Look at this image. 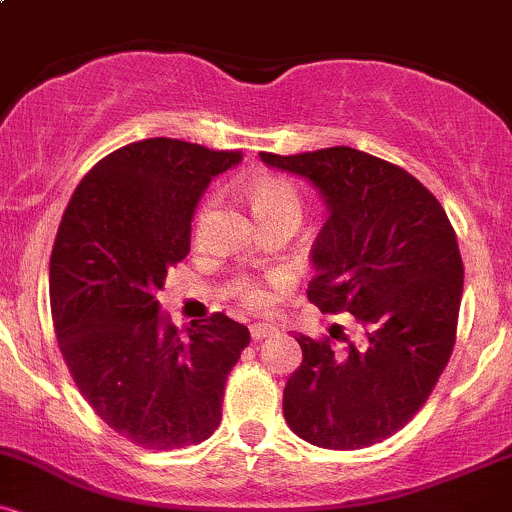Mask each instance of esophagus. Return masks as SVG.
<instances>
[{
  "mask_svg": "<svg viewBox=\"0 0 512 512\" xmlns=\"http://www.w3.org/2000/svg\"><path fill=\"white\" fill-rule=\"evenodd\" d=\"M272 332H274V327L267 325V322H255V325H250V337L255 339V342H260V339L269 337Z\"/></svg>",
  "mask_w": 512,
  "mask_h": 512,
  "instance_id": "esophagus-1",
  "label": "esophagus"
}]
</instances>
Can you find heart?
I'll list each match as a JSON object with an SVG mask.
<instances>
[{"instance_id":"obj_1","label":"heart","mask_w":512,"mask_h":512,"mask_svg":"<svg viewBox=\"0 0 512 512\" xmlns=\"http://www.w3.org/2000/svg\"><path fill=\"white\" fill-rule=\"evenodd\" d=\"M248 199H250L252 211H255V216L260 221L269 219V216H279V214H291L298 219V214H301V197H298L296 187H293L289 180L274 178V175H260V178L250 180ZM209 214H211V202H207L202 209H199L197 221H195L197 233L204 231ZM238 296L248 305L264 303V291L250 279L238 281Z\"/></svg>"}]
</instances>
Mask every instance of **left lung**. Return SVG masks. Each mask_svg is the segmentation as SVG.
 <instances>
[{"mask_svg": "<svg viewBox=\"0 0 512 512\" xmlns=\"http://www.w3.org/2000/svg\"><path fill=\"white\" fill-rule=\"evenodd\" d=\"M260 158L320 195L308 301L356 320L342 344L296 334L303 363L284 387L286 424L317 448H368L409 424L448 366L464 276L455 231L414 175L363 151Z\"/></svg>", "mask_w": 512, "mask_h": 512, "instance_id": "left-lung-1", "label": "left lung"}]
</instances>
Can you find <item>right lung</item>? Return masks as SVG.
Returning <instances> with one entry per match:
<instances>
[{"instance_id": "add662e5", "label": "right lung", "mask_w": 512, "mask_h": 512, "mask_svg": "<svg viewBox=\"0 0 512 512\" xmlns=\"http://www.w3.org/2000/svg\"><path fill=\"white\" fill-rule=\"evenodd\" d=\"M240 151L144 139L105 156L64 209L50 308L76 387L113 431L149 450L207 440L248 327L223 313L182 339L161 313L168 269L190 252L192 216Z\"/></svg>"}]
</instances>
